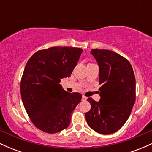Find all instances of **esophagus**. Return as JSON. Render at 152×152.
<instances>
[{"mask_svg":"<svg viewBox=\"0 0 152 152\" xmlns=\"http://www.w3.org/2000/svg\"><path fill=\"white\" fill-rule=\"evenodd\" d=\"M86 99H87V98L86 96H82V101H86Z\"/></svg>","mask_w":152,"mask_h":152,"instance_id":"esophagus-1","label":"esophagus"}]
</instances>
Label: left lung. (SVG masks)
Instances as JSON below:
<instances>
[{"label": "left lung", "instance_id": "left-lung-1", "mask_svg": "<svg viewBox=\"0 0 152 152\" xmlns=\"http://www.w3.org/2000/svg\"><path fill=\"white\" fill-rule=\"evenodd\" d=\"M99 67V102L87 100L91 109L85 114L88 125L97 133L111 134L124 126L136 99V80L128 60L114 51L91 49Z\"/></svg>", "mask_w": 152, "mask_h": 152}]
</instances>
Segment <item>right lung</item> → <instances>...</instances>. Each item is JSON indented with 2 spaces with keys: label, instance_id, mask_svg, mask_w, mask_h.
<instances>
[{
  "label": "right lung",
  "instance_id": "1",
  "mask_svg": "<svg viewBox=\"0 0 152 152\" xmlns=\"http://www.w3.org/2000/svg\"><path fill=\"white\" fill-rule=\"evenodd\" d=\"M82 51L78 48L52 47L36 52L26 64L20 82L22 102L40 130L55 134L70 124L71 113L82 95L66 91L60 82L70 76Z\"/></svg>",
  "mask_w": 152,
  "mask_h": 152
}]
</instances>
